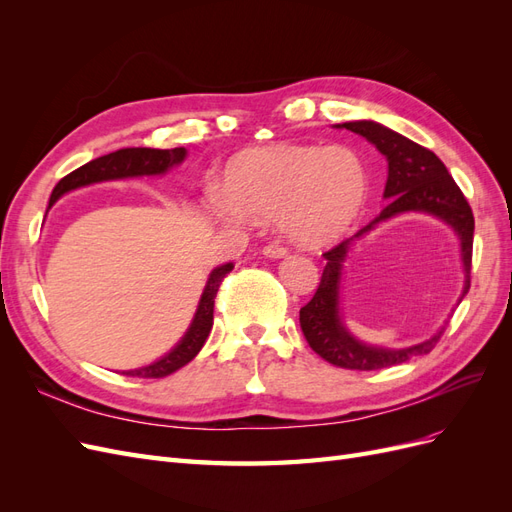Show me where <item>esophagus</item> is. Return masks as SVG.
<instances>
[{"mask_svg": "<svg viewBox=\"0 0 512 512\" xmlns=\"http://www.w3.org/2000/svg\"><path fill=\"white\" fill-rule=\"evenodd\" d=\"M262 254H265L267 258H282V256L288 254V250L280 243H269V245L262 247Z\"/></svg>", "mask_w": 512, "mask_h": 512, "instance_id": "1", "label": "esophagus"}]
</instances>
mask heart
<instances>
[{
	"instance_id": "obj_1",
	"label": "heart",
	"mask_w": 512,
	"mask_h": 512,
	"mask_svg": "<svg viewBox=\"0 0 512 512\" xmlns=\"http://www.w3.org/2000/svg\"><path fill=\"white\" fill-rule=\"evenodd\" d=\"M369 192L365 166L346 147L280 143L247 149L226 170V194L213 213L226 222L271 220L307 247L344 237Z\"/></svg>"
}]
</instances>
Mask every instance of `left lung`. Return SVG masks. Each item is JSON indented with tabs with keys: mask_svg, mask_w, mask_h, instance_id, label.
<instances>
[{
	"mask_svg": "<svg viewBox=\"0 0 512 512\" xmlns=\"http://www.w3.org/2000/svg\"><path fill=\"white\" fill-rule=\"evenodd\" d=\"M337 128H346L354 134L365 136L369 143L386 156L389 162V179H386L384 198L391 200L382 209L378 218L356 232L354 237L337 243L329 252H324L327 265L322 269L318 290L312 301L301 307L299 322L309 348L320 354L324 361L342 369L374 371L382 367L399 365L412 356L427 354L438 344L444 329L438 331L423 344H416L401 350H389L378 346H367L354 339L344 327L339 316V280H342V262L348 256L350 245L363 237L378 222L393 218V215L406 211L431 213L444 220L459 235L461 260L466 271V284H463L461 299L470 290V269H472V241H474V215L466 196L459 190L455 179L448 175L446 166L436 153L416 145L410 138L401 136L376 121H346ZM459 299V301H461Z\"/></svg>",
	"mask_w": 512,
	"mask_h": 512,
	"instance_id": "8db88e82",
	"label": "left lung"
}]
</instances>
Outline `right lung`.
Segmentation results:
<instances>
[{"mask_svg":"<svg viewBox=\"0 0 512 512\" xmlns=\"http://www.w3.org/2000/svg\"><path fill=\"white\" fill-rule=\"evenodd\" d=\"M185 158V149H149V147H128L108 153V156L96 158L81 168L72 170L70 175L61 179L51 194L49 207L55 203L59 196H64L70 190L83 188L89 183H100V181H111V179H126V177H141V175H162L168 168L175 164H181ZM232 262L213 269L209 275V282L203 290V297H200L198 309L194 314V320L190 324L188 333L181 337V342L170 350L160 361L151 363L141 369H130L123 371L126 376L132 378H166L173 374V371L188 365L194 356L205 346L207 337L213 327V305H215V294L220 290V284L224 277L232 271Z\"/></svg>","mask_w":512,"mask_h":512,"instance_id":"add662e5","label":"right lung"}]
</instances>
